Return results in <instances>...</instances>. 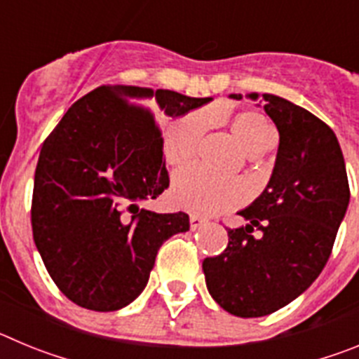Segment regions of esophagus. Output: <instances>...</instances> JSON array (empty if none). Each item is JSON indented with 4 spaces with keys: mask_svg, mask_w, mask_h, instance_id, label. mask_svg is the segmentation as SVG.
<instances>
[{
    "mask_svg": "<svg viewBox=\"0 0 359 359\" xmlns=\"http://www.w3.org/2000/svg\"><path fill=\"white\" fill-rule=\"evenodd\" d=\"M207 224V221L203 217H199V215H190V228L192 230H199L201 226H205Z\"/></svg>",
    "mask_w": 359,
    "mask_h": 359,
    "instance_id": "esophagus-1",
    "label": "esophagus"
}]
</instances>
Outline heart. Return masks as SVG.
I'll list each match as a JSON object with an SVG mask.
<instances>
[{"instance_id": "heart-1", "label": "heart", "mask_w": 359, "mask_h": 359, "mask_svg": "<svg viewBox=\"0 0 359 359\" xmlns=\"http://www.w3.org/2000/svg\"><path fill=\"white\" fill-rule=\"evenodd\" d=\"M231 138L248 156L268 151L277 138V131L268 118L255 111H241L226 118ZM207 116L189 113L167 128L163 135V156L170 167H183L194 158ZM246 198L243 183L237 180H221L199 169L177 172L172 180L170 199L177 208L198 215H217L239 207Z\"/></svg>"}]
</instances>
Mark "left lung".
Returning <instances> with one entry per match:
<instances>
[{"label": "left lung", "mask_w": 359, "mask_h": 359, "mask_svg": "<svg viewBox=\"0 0 359 359\" xmlns=\"http://www.w3.org/2000/svg\"><path fill=\"white\" fill-rule=\"evenodd\" d=\"M262 104L280 136L273 172L262 194L239 210L248 224L228 228L226 250L203 261L208 293L241 318L271 315L316 280L351 199L344 154L327 123L277 95L264 93Z\"/></svg>", "instance_id": "1"}]
</instances>
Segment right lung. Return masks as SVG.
I'll return each mask as SVG.
<instances>
[{
    "label": "right lung",
    "instance_id": "obj_1",
    "mask_svg": "<svg viewBox=\"0 0 359 359\" xmlns=\"http://www.w3.org/2000/svg\"><path fill=\"white\" fill-rule=\"evenodd\" d=\"M210 100L100 86L46 138L34 177L32 230L50 277L72 302L102 313L129 306L147 286L161 244L189 230L185 212L140 208L169 187L152 106L177 118Z\"/></svg>",
    "mask_w": 359,
    "mask_h": 359
}]
</instances>
